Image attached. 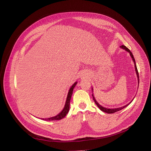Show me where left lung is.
<instances>
[{"label": "left lung", "instance_id": "8db88e82", "mask_svg": "<svg viewBox=\"0 0 151 151\" xmlns=\"http://www.w3.org/2000/svg\"><path fill=\"white\" fill-rule=\"evenodd\" d=\"M121 48H122V49H124V50H125V51H127V52H129V53H130V56H131V58H132V60H133V62H134V68H135V70H136V73H137V77H138V84H139V74H138V69H137V65H136V62H135V60H134V57H133V54H132V52L127 48V47L125 46H124V45H122V46H120ZM92 91H93V89H92ZM92 97H93V100H94V101H95V103H96V104L97 105V106L100 108V109L101 110V111H104V112H105V113H108V114H112V113H116V112H117V111H120V110H121V109H124V108H125V107H127V106L133 100V99L129 103V104H128L127 105H125V106H122V107H120V108H113V109H109V108H105V107H104V106H101L99 103L97 101V100L95 99V98H94V97H93V93H92Z\"/></svg>", "mask_w": 151, "mask_h": 151}]
</instances>
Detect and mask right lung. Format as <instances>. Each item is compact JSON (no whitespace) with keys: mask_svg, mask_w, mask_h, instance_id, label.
I'll use <instances>...</instances> for the list:
<instances>
[{"mask_svg":"<svg viewBox=\"0 0 151 151\" xmlns=\"http://www.w3.org/2000/svg\"><path fill=\"white\" fill-rule=\"evenodd\" d=\"M76 84H77V82H75L72 86H71V87L70 88V89L68 91V95H67V97L65 106H64V108H63V109L62 111L59 114H58L57 116H55L54 117L47 118V119H41L45 120V121H58V120H60V119H62V118L65 117V116L67 115V114L69 111L70 99H71V95H72V93H73V89L75 88V87L76 85Z\"/></svg>","mask_w":151,"mask_h":151,"instance_id":"obj_1","label":"right lung"}]
</instances>
